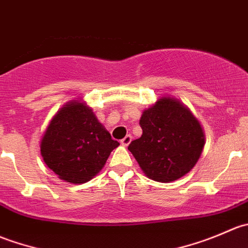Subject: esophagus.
<instances>
[{"instance_id": "34e87169", "label": "esophagus", "mask_w": 248, "mask_h": 248, "mask_svg": "<svg viewBox=\"0 0 248 248\" xmlns=\"http://www.w3.org/2000/svg\"><path fill=\"white\" fill-rule=\"evenodd\" d=\"M131 141H132V136H129L128 134V136H126L121 140V144L124 145V146H128V145L131 144Z\"/></svg>"}]
</instances>
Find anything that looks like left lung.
Here are the masks:
<instances>
[{
  "label": "left lung",
  "instance_id": "8db88e82",
  "mask_svg": "<svg viewBox=\"0 0 248 248\" xmlns=\"http://www.w3.org/2000/svg\"><path fill=\"white\" fill-rule=\"evenodd\" d=\"M142 134L129 144L140 168L158 182L180 179L196 166L205 144L198 120L180 101L162 97L144 110Z\"/></svg>",
  "mask_w": 248,
  "mask_h": 248
}]
</instances>
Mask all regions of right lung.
I'll return each instance as SVG.
<instances>
[{"label":"right lung","instance_id":"add662e5","mask_svg":"<svg viewBox=\"0 0 248 248\" xmlns=\"http://www.w3.org/2000/svg\"><path fill=\"white\" fill-rule=\"evenodd\" d=\"M116 140L85 103L72 101L52 117L41 142L44 162L60 179L85 184L98 174Z\"/></svg>","mask_w":248,"mask_h":248}]
</instances>
